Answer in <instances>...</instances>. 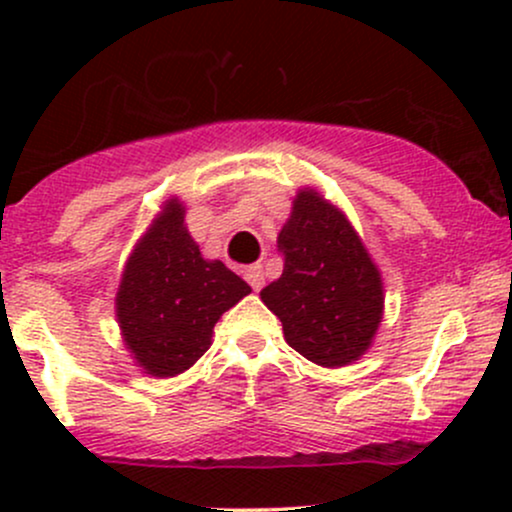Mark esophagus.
<instances>
[{"instance_id":"obj_1","label":"esophagus","mask_w":512,"mask_h":512,"mask_svg":"<svg viewBox=\"0 0 512 512\" xmlns=\"http://www.w3.org/2000/svg\"><path fill=\"white\" fill-rule=\"evenodd\" d=\"M245 281L252 286L255 291H260L264 286V269L262 264H250L248 269H245Z\"/></svg>"}]
</instances>
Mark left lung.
Wrapping results in <instances>:
<instances>
[{"instance_id":"obj_1","label":"left lung","mask_w":512,"mask_h":512,"mask_svg":"<svg viewBox=\"0 0 512 512\" xmlns=\"http://www.w3.org/2000/svg\"><path fill=\"white\" fill-rule=\"evenodd\" d=\"M276 243L284 272L260 298L286 342L322 368L358 361L383 322L385 289L356 228L315 187H303Z\"/></svg>"}]
</instances>
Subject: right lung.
<instances>
[{"instance_id":"obj_1","label":"right lung","mask_w":512,"mask_h":512,"mask_svg":"<svg viewBox=\"0 0 512 512\" xmlns=\"http://www.w3.org/2000/svg\"><path fill=\"white\" fill-rule=\"evenodd\" d=\"M252 289L221 260H204L178 197L163 202L122 269L115 317L134 366L175 378L211 346L219 317Z\"/></svg>"}]
</instances>
